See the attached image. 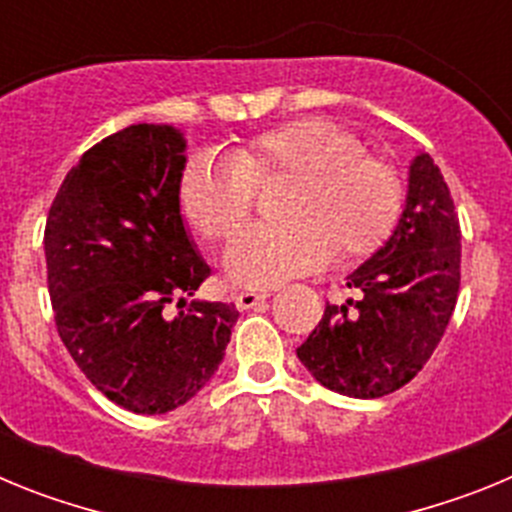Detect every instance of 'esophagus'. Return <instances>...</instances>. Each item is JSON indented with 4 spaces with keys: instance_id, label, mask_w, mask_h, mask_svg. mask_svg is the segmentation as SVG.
<instances>
[{
    "instance_id": "1",
    "label": "esophagus",
    "mask_w": 512,
    "mask_h": 512,
    "mask_svg": "<svg viewBox=\"0 0 512 512\" xmlns=\"http://www.w3.org/2000/svg\"><path fill=\"white\" fill-rule=\"evenodd\" d=\"M266 297H269V292H241V295L235 297V307H238V310H251V307H256L259 302H264Z\"/></svg>"
}]
</instances>
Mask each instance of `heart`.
Here are the masks:
<instances>
[{
	"label": "heart",
	"instance_id": "b5f03b06",
	"mask_svg": "<svg viewBox=\"0 0 512 512\" xmlns=\"http://www.w3.org/2000/svg\"><path fill=\"white\" fill-rule=\"evenodd\" d=\"M289 179L279 225L233 235L225 274L241 287H274L333 259L372 253L402 207V179L369 156L359 138L325 117H302L256 135L228 158L200 153L179 184L182 212L197 233L220 241L251 215L256 187Z\"/></svg>",
	"mask_w": 512,
	"mask_h": 512
}]
</instances>
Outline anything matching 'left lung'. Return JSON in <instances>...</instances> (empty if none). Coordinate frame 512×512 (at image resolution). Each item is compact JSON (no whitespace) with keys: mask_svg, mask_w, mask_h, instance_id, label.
I'll use <instances>...</instances> for the list:
<instances>
[{"mask_svg":"<svg viewBox=\"0 0 512 512\" xmlns=\"http://www.w3.org/2000/svg\"><path fill=\"white\" fill-rule=\"evenodd\" d=\"M461 228L443 174L428 153L408 169L395 230L348 274L359 300L325 305L297 359L323 387L372 400L400 390L425 366L454 312L461 279Z\"/></svg>","mask_w":512,"mask_h":512,"instance_id":"left-lung-1","label":"left lung"}]
</instances>
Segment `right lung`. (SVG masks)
Instances as JSON below:
<instances>
[{
    "label": "right lung",
    "mask_w": 512,
    "mask_h": 512,
    "mask_svg": "<svg viewBox=\"0 0 512 512\" xmlns=\"http://www.w3.org/2000/svg\"><path fill=\"white\" fill-rule=\"evenodd\" d=\"M184 151V133L171 125L107 135L66 174L45 223L58 336L107 400L138 415L192 400L238 320L235 305L187 302L210 266L179 202Z\"/></svg>",
    "instance_id": "add662e5"
}]
</instances>
